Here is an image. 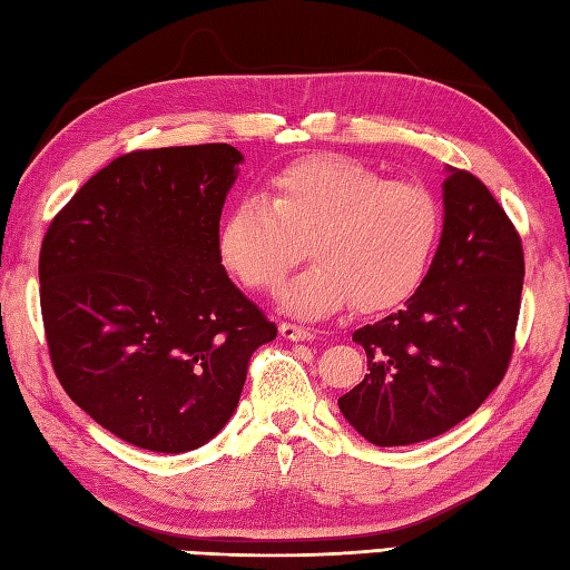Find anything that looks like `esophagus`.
Segmentation results:
<instances>
[{"label": "esophagus", "mask_w": 570, "mask_h": 570, "mask_svg": "<svg viewBox=\"0 0 570 570\" xmlns=\"http://www.w3.org/2000/svg\"><path fill=\"white\" fill-rule=\"evenodd\" d=\"M278 333H282L286 341H313V337H316V333L311 328H301V325L294 323H278Z\"/></svg>", "instance_id": "esophagus-1"}]
</instances>
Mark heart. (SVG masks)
I'll use <instances>...</instances> for the list:
<instances>
[{"label":"heart","instance_id":"obj_1","mask_svg":"<svg viewBox=\"0 0 570 570\" xmlns=\"http://www.w3.org/2000/svg\"><path fill=\"white\" fill-rule=\"evenodd\" d=\"M443 233L435 193L411 178H384L343 154H313L269 180V198L249 196L227 210L220 259L252 292H274L304 259L313 264L278 306L318 318L353 301L360 311L402 304L421 286Z\"/></svg>","mask_w":570,"mask_h":570}]
</instances>
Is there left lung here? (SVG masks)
I'll list each match as a JSON object with an SVG mask.
<instances>
[{
	"label": "left lung",
	"instance_id": "8db88e82",
	"mask_svg": "<svg viewBox=\"0 0 570 570\" xmlns=\"http://www.w3.org/2000/svg\"><path fill=\"white\" fill-rule=\"evenodd\" d=\"M443 235L429 274L402 311L362 325L367 374L337 399L374 445L441 435L478 411L504 377L522 306V237L470 171L443 184Z\"/></svg>",
	"mask_w": 570,
	"mask_h": 570
}]
</instances>
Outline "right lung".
Segmentation results:
<instances>
[{
    "mask_svg": "<svg viewBox=\"0 0 570 570\" xmlns=\"http://www.w3.org/2000/svg\"><path fill=\"white\" fill-rule=\"evenodd\" d=\"M242 154L229 144L117 156L46 229L48 355L66 394L156 453L208 443L276 325L229 282L217 235Z\"/></svg>",
    "mask_w": 570,
    "mask_h": 570,
    "instance_id": "obj_1",
    "label": "right lung"
}]
</instances>
